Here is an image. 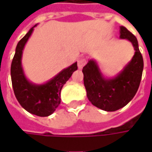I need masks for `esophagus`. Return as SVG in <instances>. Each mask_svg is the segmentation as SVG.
I'll list each match as a JSON object with an SVG mask.
<instances>
[{"label": "esophagus", "mask_w": 152, "mask_h": 152, "mask_svg": "<svg viewBox=\"0 0 152 152\" xmlns=\"http://www.w3.org/2000/svg\"><path fill=\"white\" fill-rule=\"evenodd\" d=\"M85 64H86V60H85V58H81L78 61V67H79V69L83 68V67L85 66Z\"/></svg>", "instance_id": "1"}]
</instances>
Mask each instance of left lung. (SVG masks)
Listing matches in <instances>:
<instances>
[{"label": "left lung", "instance_id": "1", "mask_svg": "<svg viewBox=\"0 0 152 152\" xmlns=\"http://www.w3.org/2000/svg\"><path fill=\"white\" fill-rule=\"evenodd\" d=\"M120 39L131 42L134 55L119 73L113 78L105 77L93 59L82 70L89 101L95 107L107 112H114L125 107L135 96L142 77L144 61L137 39L124 26H120Z\"/></svg>", "mask_w": 152, "mask_h": 152}]
</instances>
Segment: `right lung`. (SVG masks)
<instances>
[{"label":"right lung","mask_w":152,"mask_h":152,"mask_svg":"<svg viewBox=\"0 0 152 152\" xmlns=\"http://www.w3.org/2000/svg\"><path fill=\"white\" fill-rule=\"evenodd\" d=\"M36 25L32 27L17 45L11 65V77L15 96L22 107L29 113L47 117L53 113L61 103V89L73 72L78 69V66L77 62H74L41 85L34 84L27 79L22 67L23 50Z\"/></svg>","instance_id":"right-lung-1"}]
</instances>
